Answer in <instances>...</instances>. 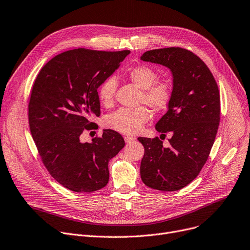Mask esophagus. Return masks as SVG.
Here are the masks:
<instances>
[{"instance_id":"34e87169","label":"esophagus","mask_w":250,"mask_h":250,"mask_svg":"<svg viewBox=\"0 0 250 250\" xmlns=\"http://www.w3.org/2000/svg\"><path fill=\"white\" fill-rule=\"evenodd\" d=\"M134 139H135V138L132 137V136H125L124 137V140H125L126 143H131L132 141H134Z\"/></svg>"}]
</instances>
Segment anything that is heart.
<instances>
[{"label": "heart", "mask_w": 250, "mask_h": 250, "mask_svg": "<svg viewBox=\"0 0 250 250\" xmlns=\"http://www.w3.org/2000/svg\"><path fill=\"white\" fill-rule=\"evenodd\" d=\"M127 77L141 89L139 103L147 104L153 111L166 110L173 97V82L169 78H158L157 71L148 65L139 64L127 71ZM117 81L109 76L98 87V98L105 107H110L114 102ZM150 119V112L145 106L136 108H120L107 115L104 125L116 132L133 135L138 133Z\"/></svg>", "instance_id": "obj_1"}]
</instances>
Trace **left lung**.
Instances as JSON below:
<instances>
[{
    "instance_id": "obj_1",
    "label": "left lung",
    "mask_w": 250,
    "mask_h": 250,
    "mask_svg": "<svg viewBox=\"0 0 250 250\" xmlns=\"http://www.w3.org/2000/svg\"><path fill=\"white\" fill-rule=\"evenodd\" d=\"M141 60L166 66L173 74V97L155 126L172 137L168 147L158 137L138 138L144 146L141 179L156 190H180L198 176L214 143L220 121L218 86L206 64L189 50H150Z\"/></svg>"
}]
</instances>
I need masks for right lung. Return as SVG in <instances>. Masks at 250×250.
<instances>
[{
  "label": "right lung",
  "instance_id": "add662e5",
  "mask_svg": "<svg viewBox=\"0 0 250 250\" xmlns=\"http://www.w3.org/2000/svg\"><path fill=\"white\" fill-rule=\"evenodd\" d=\"M129 50L108 52L83 48L55 56L33 84L28 118L38 153L50 175L74 192H93L109 181V161L125 141L114 130H104L91 143H82L90 121L100 116L97 89L116 70Z\"/></svg>",
  "mask_w": 250,
  "mask_h": 250
}]
</instances>
